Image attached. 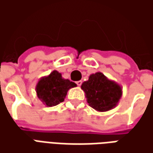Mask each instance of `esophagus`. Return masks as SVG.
Segmentation results:
<instances>
[{
	"mask_svg": "<svg viewBox=\"0 0 153 153\" xmlns=\"http://www.w3.org/2000/svg\"><path fill=\"white\" fill-rule=\"evenodd\" d=\"M76 84H77V85H78V86H79V87L81 86V84H82V81H81V80H79V81H77V82H76Z\"/></svg>",
	"mask_w": 153,
	"mask_h": 153,
	"instance_id": "1",
	"label": "esophagus"
}]
</instances>
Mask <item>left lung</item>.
<instances>
[{"label":"left lung","mask_w":153,"mask_h":153,"mask_svg":"<svg viewBox=\"0 0 153 153\" xmlns=\"http://www.w3.org/2000/svg\"><path fill=\"white\" fill-rule=\"evenodd\" d=\"M81 88L84 91L87 102L91 107L99 112L108 111L117 106L122 97V87L109 79L102 73L92 74L84 81Z\"/></svg>","instance_id":"obj_1"}]
</instances>
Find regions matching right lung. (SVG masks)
I'll return each mask as SVG.
<instances>
[{
	"label": "right lung",
	"instance_id": "obj_1",
	"mask_svg": "<svg viewBox=\"0 0 153 153\" xmlns=\"http://www.w3.org/2000/svg\"><path fill=\"white\" fill-rule=\"evenodd\" d=\"M76 86V83L64 79L61 74L53 70L50 74L38 80L35 89L41 102L51 107L64 102L68 91Z\"/></svg>",
	"mask_w": 153,
	"mask_h": 153
}]
</instances>
